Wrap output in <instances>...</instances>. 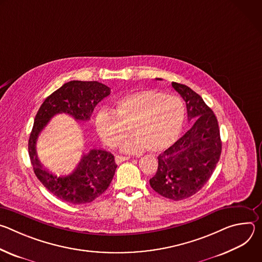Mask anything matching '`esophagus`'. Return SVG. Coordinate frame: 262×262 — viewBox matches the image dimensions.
<instances>
[{"label":"esophagus","instance_id":"1","mask_svg":"<svg viewBox=\"0 0 262 262\" xmlns=\"http://www.w3.org/2000/svg\"><path fill=\"white\" fill-rule=\"evenodd\" d=\"M129 158L128 157H122V156H117L116 158H115V162H116V164H121L122 162H124V161H127Z\"/></svg>","mask_w":262,"mask_h":262}]
</instances>
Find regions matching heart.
Instances as JSON below:
<instances>
[{
    "mask_svg": "<svg viewBox=\"0 0 262 262\" xmlns=\"http://www.w3.org/2000/svg\"><path fill=\"white\" fill-rule=\"evenodd\" d=\"M185 116L182 101L174 95L155 89H141L114 100L113 113L102 110L95 117L96 130L110 147L117 146L126 133H133L121 144L125 152H161L178 138Z\"/></svg>",
    "mask_w": 262,
    "mask_h": 262,
    "instance_id": "obj_1",
    "label": "heart"
}]
</instances>
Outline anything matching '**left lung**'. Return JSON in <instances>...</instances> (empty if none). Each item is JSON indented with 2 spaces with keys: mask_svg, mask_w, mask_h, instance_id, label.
I'll return each mask as SVG.
<instances>
[{
  "mask_svg": "<svg viewBox=\"0 0 262 262\" xmlns=\"http://www.w3.org/2000/svg\"><path fill=\"white\" fill-rule=\"evenodd\" d=\"M184 99L193 124L180 139L158 157L151 188L161 196L179 201L199 192L210 178L222 152L217 120L202 97L190 87L173 82Z\"/></svg>",
  "mask_w": 262,
  "mask_h": 262,
  "instance_id": "left-lung-1",
  "label": "left lung"
}]
</instances>
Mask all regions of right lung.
Wrapping results in <instances>:
<instances>
[{
	"instance_id": "1",
	"label": "right lung",
	"mask_w": 262,
	"mask_h": 262,
	"mask_svg": "<svg viewBox=\"0 0 262 262\" xmlns=\"http://www.w3.org/2000/svg\"><path fill=\"white\" fill-rule=\"evenodd\" d=\"M111 89L96 81H70L46 98L37 112L29 139V156L37 178L59 199L71 204L92 202L105 192L117 165L114 156L93 148L84 154L78 167L67 176H57L43 168L37 157L39 134L57 114L65 113L77 121H88L96 104L110 95Z\"/></svg>"
}]
</instances>
